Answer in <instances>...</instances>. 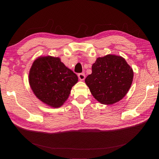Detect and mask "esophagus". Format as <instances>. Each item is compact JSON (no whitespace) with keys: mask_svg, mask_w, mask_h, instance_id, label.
<instances>
[{"mask_svg":"<svg viewBox=\"0 0 159 159\" xmlns=\"http://www.w3.org/2000/svg\"><path fill=\"white\" fill-rule=\"evenodd\" d=\"M78 78L80 80L83 81L85 80V74L84 73H81V74H78Z\"/></svg>","mask_w":159,"mask_h":159,"instance_id":"1","label":"esophagus"}]
</instances>
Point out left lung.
I'll return each instance as SVG.
<instances>
[{
  "instance_id": "left-lung-1",
  "label": "left lung",
  "mask_w": 159,
  "mask_h": 159,
  "mask_svg": "<svg viewBox=\"0 0 159 159\" xmlns=\"http://www.w3.org/2000/svg\"><path fill=\"white\" fill-rule=\"evenodd\" d=\"M91 68L92 73L85 82L99 102L112 105L125 96L133 82V71L123 57L111 54L99 57Z\"/></svg>"
}]
</instances>
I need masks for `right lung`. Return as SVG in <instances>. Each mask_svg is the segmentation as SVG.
I'll use <instances>...</instances> for the list:
<instances>
[{
    "label": "right lung",
    "instance_id": "right-lung-1",
    "mask_svg": "<svg viewBox=\"0 0 159 159\" xmlns=\"http://www.w3.org/2000/svg\"><path fill=\"white\" fill-rule=\"evenodd\" d=\"M78 81L77 75L60 58L50 56L35 60L29 72V84L34 93L41 102L54 108L64 104Z\"/></svg>",
    "mask_w": 159,
    "mask_h": 159
}]
</instances>
